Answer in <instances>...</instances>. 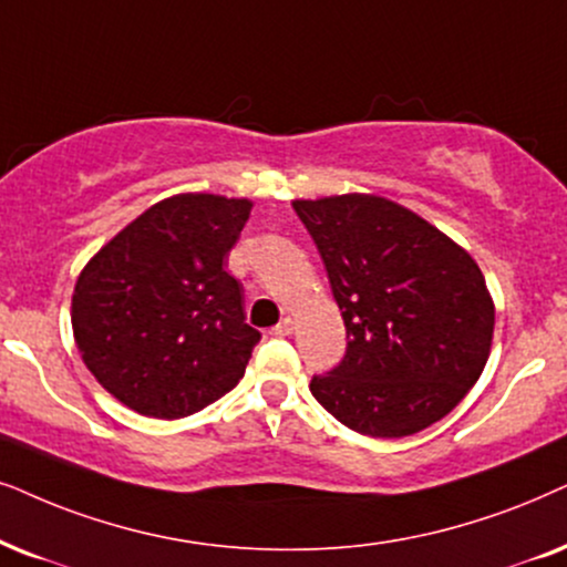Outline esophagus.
Wrapping results in <instances>:
<instances>
[{
  "label": "esophagus",
  "instance_id": "obj_1",
  "mask_svg": "<svg viewBox=\"0 0 567 567\" xmlns=\"http://www.w3.org/2000/svg\"><path fill=\"white\" fill-rule=\"evenodd\" d=\"M291 330H293V322H291V318H284L281 322H278V326L270 330V333L274 336H278V338H286V336H291Z\"/></svg>",
  "mask_w": 567,
  "mask_h": 567
}]
</instances>
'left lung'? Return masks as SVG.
I'll return each mask as SVG.
<instances>
[{"instance_id": "1", "label": "left lung", "mask_w": 567, "mask_h": 567, "mask_svg": "<svg viewBox=\"0 0 567 567\" xmlns=\"http://www.w3.org/2000/svg\"><path fill=\"white\" fill-rule=\"evenodd\" d=\"M326 262L347 354L310 391L367 437H406L458 406L489 359L495 301L472 255L380 195L293 200Z\"/></svg>"}]
</instances>
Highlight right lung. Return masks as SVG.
<instances>
[{
	"label": "right lung",
	"instance_id": "1",
	"mask_svg": "<svg viewBox=\"0 0 567 567\" xmlns=\"http://www.w3.org/2000/svg\"><path fill=\"white\" fill-rule=\"evenodd\" d=\"M252 200L182 193L151 205L80 270L72 333L95 380L153 419L195 414L245 378L260 333L224 260Z\"/></svg>",
	"mask_w": 567,
	"mask_h": 567
}]
</instances>
